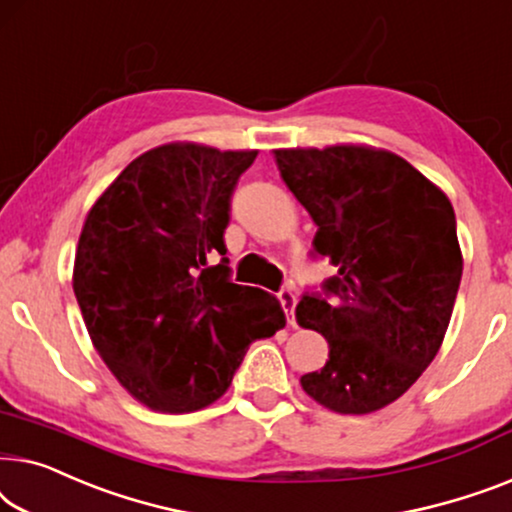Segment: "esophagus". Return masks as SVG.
I'll return each instance as SVG.
<instances>
[{
	"label": "esophagus",
	"mask_w": 512,
	"mask_h": 512,
	"mask_svg": "<svg viewBox=\"0 0 512 512\" xmlns=\"http://www.w3.org/2000/svg\"><path fill=\"white\" fill-rule=\"evenodd\" d=\"M278 299H280V304H283V311L287 315V322H290L292 327H297V320H294V306H297V294H294L292 287H285V290H280Z\"/></svg>",
	"instance_id": "34e87169"
}]
</instances>
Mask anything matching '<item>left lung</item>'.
<instances>
[{
    "label": "left lung",
    "mask_w": 512,
    "mask_h": 512,
    "mask_svg": "<svg viewBox=\"0 0 512 512\" xmlns=\"http://www.w3.org/2000/svg\"><path fill=\"white\" fill-rule=\"evenodd\" d=\"M311 213L315 253L336 266L304 294L297 322L327 338L329 359L301 387L341 415L397 401L422 376L455 308L462 248L450 199L390 150L338 143L273 150Z\"/></svg>",
    "instance_id": "left-lung-1"
}]
</instances>
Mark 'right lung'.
Wrapping results in <instances>:
<instances>
[{"mask_svg":"<svg viewBox=\"0 0 512 512\" xmlns=\"http://www.w3.org/2000/svg\"><path fill=\"white\" fill-rule=\"evenodd\" d=\"M257 150L164 143L129 162L85 218L74 294L92 345L132 397L192 413L232 385L248 345L285 327L273 294L229 280V197Z\"/></svg>","mask_w":512,"mask_h":512,"instance_id":"right-lung-1","label":"right lung"}]
</instances>
